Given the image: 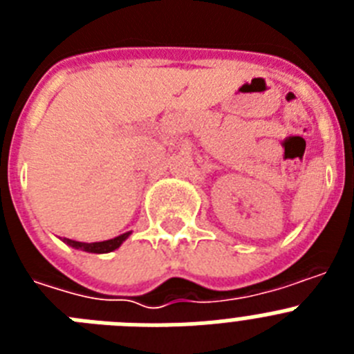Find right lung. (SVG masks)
I'll list each match as a JSON object with an SVG mask.
<instances>
[{
	"instance_id": "1",
	"label": "right lung",
	"mask_w": 354,
	"mask_h": 354,
	"mask_svg": "<svg viewBox=\"0 0 354 354\" xmlns=\"http://www.w3.org/2000/svg\"><path fill=\"white\" fill-rule=\"evenodd\" d=\"M129 234L131 232H126L118 237H113V239L101 241V243H80V241H72V239H64V243H67V245L72 246V248L83 250V252H88V253H108L117 250L118 246H120L127 237H129Z\"/></svg>"
}]
</instances>
